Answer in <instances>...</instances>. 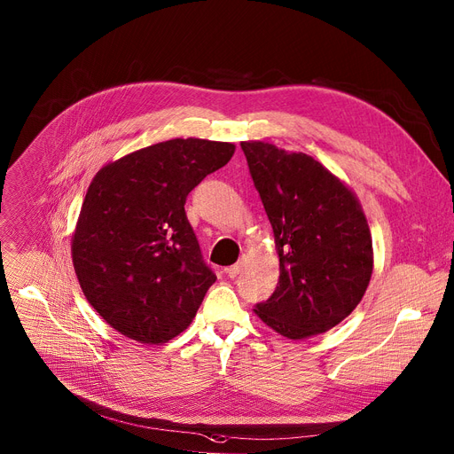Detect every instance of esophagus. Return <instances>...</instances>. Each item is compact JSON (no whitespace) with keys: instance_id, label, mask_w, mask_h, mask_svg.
<instances>
[{"instance_id":"obj_1","label":"esophagus","mask_w":454,"mask_h":454,"mask_svg":"<svg viewBox=\"0 0 454 454\" xmlns=\"http://www.w3.org/2000/svg\"><path fill=\"white\" fill-rule=\"evenodd\" d=\"M244 265H246V258H242L239 260L238 263H234V265H231V268H227L225 270V273L231 277V278H236L239 273H242V270H244Z\"/></svg>"}]
</instances>
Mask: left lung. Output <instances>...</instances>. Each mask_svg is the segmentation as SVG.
<instances>
[{
	"instance_id": "obj_1",
	"label": "left lung",
	"mask_w": 454,
	"mask_h": 454,
	"mask_svg": "<svg viewBox=\"0 0 454 454\" xmlns=\"http://www.w3.org/2000/svg\"><path fill=\"white\" fill-rule=\"evenodd\" d=\"M242 150L280 260L278 286L254 313L287 339L325 333L356 309L372 277L364 212L313 157L262 141H244Z\"/></svg>"
}]
</instances>
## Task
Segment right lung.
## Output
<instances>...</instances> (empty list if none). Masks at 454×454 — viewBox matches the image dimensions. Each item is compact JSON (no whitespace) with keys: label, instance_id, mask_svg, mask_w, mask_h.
Returning <instances> with one entry per match:
<instances>
[{"label":"right lung","instance_id":"add662e5","mask_svg":"<svg viewBox=\"0 0 454 454\" xmlns=\"http://www.w3.org/2000/svg\"><path fill=\"white\" fill-rule=\"evenodd\" d=\"M232 143L172 139L102 167L71 239L88 302L119 333L161 344L186 330L216 275L186 220V196L225 167Z\"/></svg>","mask_w":454,"mask_h":454}]
</instances>
